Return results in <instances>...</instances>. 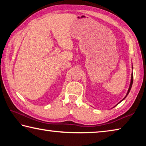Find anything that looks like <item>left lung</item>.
<instances>
[{"label": "left lung", "mask_w": 146, "mask_h": 146, "mask_svg": "<svg viewBox=\"0 0 146 146\" xmlns=\"http://www.w3.org/2000/svg\"><path fill=\"white\" fill-rule=\"evenodd\" d=\"M133 66H132V69H133ZM133 72H132V73H131V82H130V84H129V89H128V91H127V94H126V95H125V97L123 98V99L120 101V102H118L117 105H116L115 106H117L118 104H120L121 102H122V100H123L125 99V98H126V97L127 96V95L128 94H129V91H130V90H131V87H132V84H133Z\"/></svg>", "instance_id": "8db88e82"}]
</instances>
